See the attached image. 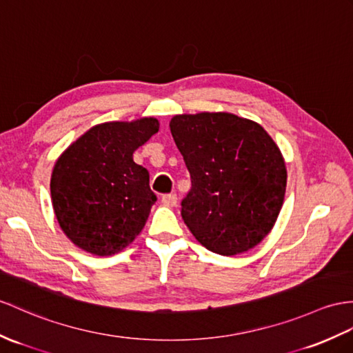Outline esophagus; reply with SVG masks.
<instances>
[{
  "label": "esophagus",
  "instance_id": "34e87169",
  "mask_svg": "<svg viewBox=\"0 0 353 353\" xmlns=\"http://www.w3.org/2000/svg\"><path fill=\"white\" fill-rule=\"evenodd\" d=\"M161 203L166 206H175L176 205V196L175 194H163Z\"/></svg>",
  "mask_w": 353,
  "mask_h": 353
}]
</instances>
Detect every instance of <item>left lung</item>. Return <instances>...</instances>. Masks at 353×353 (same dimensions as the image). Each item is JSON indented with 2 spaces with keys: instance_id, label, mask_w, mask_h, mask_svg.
<instances>
[{
  "instance_id": "1",
  "label": "left lung",
  "mask_w": 353,
  "mask_h": 353,
  "mask_svg": "<svg viewBox=\"0 0 353 353\" xmlns=\"http://www.w3.org/2000/svg\"><path fill=\"white\" fill-rule=\"evenodd\" d=\"M190 174L181 216L212 253L234 256L270 234L286 192V165L263 127L228 112L170 119Z\"/></svg>"
}]
</instances>
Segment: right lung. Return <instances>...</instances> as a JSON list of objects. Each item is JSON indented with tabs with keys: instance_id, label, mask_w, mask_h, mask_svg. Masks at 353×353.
Instances as JSON below:
<instances>
[{
	"instance_id": "1",
	"label": "right lung",
	"mask_w": 353,
	"mask_h": 353,
	"mask_svg": "<svg viewBox=\"0 0 353 353\" xmlns=\"http://www.w3.org/2000/svg\"><path fill=\"white\" fill-rule=\"evenodd\" d=\"M157 132L156 118L99 124L57 160L50 178L54 211L82 250L110 256L141 234L157 196L133 152Z\"/></svg>"
}]
</instances>
